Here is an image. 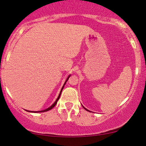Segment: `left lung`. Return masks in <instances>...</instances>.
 Instances as JSON below:
<instances>
[{
	"instance_id": "obj_1",
	"label": "left lung",
	"mask_w": 146,
	"mask_h": 146,
	"mask_svg": "<svg viewBox=\"0 0 146 146\" xmlns=\"http://www.w3.org/2000/svg\"><path fill=\"white\" fill-rule=\"evenodd\" d=\"M83 108H84V109H85V110H86V111H89V110H87L86 108H84V106H83Z\"/></svg>"
}]
</instances>
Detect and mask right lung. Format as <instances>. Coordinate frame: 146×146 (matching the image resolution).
Segmentation results:
<instances>
[{
	"label": "right lung",
	"instance_id": "obj_1",
	"mask_svg": "<svg viewBox=\"0 0 146 146\" xmlns=\"http://www.w3.org/2000/svg\"><path fill=\"white\" fill-rule=\"evenodd\" d=\"M70 75H69L68 76V78H67V79L66 80V81H65V82H64V85H63V86H62V89H61V90H60V94H59V95H58V97L57 98V99L56 100V101L54 102V103L51 106H50L49 108H48L47 109H45V110H41V111H30V112H34V113H39V112H44V111H48V110H50L51 109H52L55 106H56V104H57V102H58V100H59V98H60V95H61V92H62V90H63V88H64V85L66 84V82L68 81V78H70Z\"/></svg>",
	"mask_w": 146,
	"mask_h": 146
}]
</instances>
